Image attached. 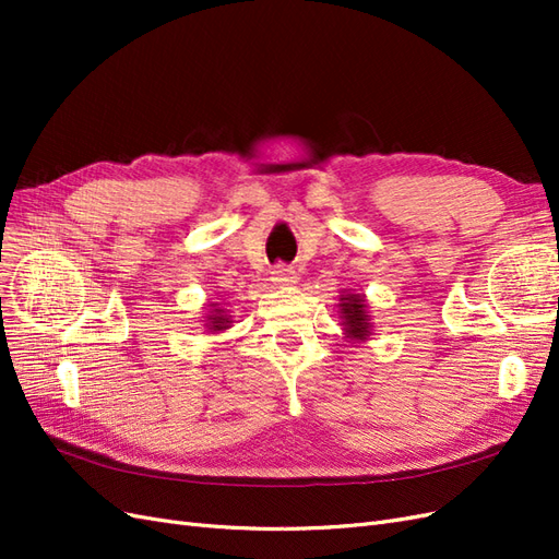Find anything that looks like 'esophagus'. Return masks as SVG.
Returning a JSON list of instances; mask_svg holds the SVG:
<instances>
[{
  "label": "esophagus",
  "mask_w": 559,
  "mask_h": 559,
  "mask_svg": "<svg viewBox=\"0 0 559 559\" xmlns=\"http://www.w3.org/2000/svg\"><path fill=\"white\" fill-rule=\"evenodd\" d=\"M273 277L275 284H280V286H284V284H292L294 282V270L292 267H286V265H275L273 267V273H270Z\"/></svg>",
  "instance_id": "34e87169"
}]
</instances>
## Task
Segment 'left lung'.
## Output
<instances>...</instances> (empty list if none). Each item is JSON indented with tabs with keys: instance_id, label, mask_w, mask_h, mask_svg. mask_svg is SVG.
<instances>
[{
	"instance_id": "1",
	"label": "left lung",
	"mask_w": 559,
	"mask_h": 559,
	"mask_svg": "<svg viewBox=\"0 0 559 559\" xmlns=\"http://www.w3.org/2000/svg\"><path fill=\"white\" fill-rule=\"evenodd\" d=\"M341 317L349 341H366L370 335V317L366 312V298L359 294H347L341 298Z\"/></svg>"
}]
</instances>
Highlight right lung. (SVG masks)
Here are the masks:
<instances>
[{"instance_id": "obj_1", "label": "right lung", "mask_w": 559, "mask_h": 559, "mask_svg": "<svg viewBox=\"0 0 559 559\" xmlns=\"http://www.w3.org/2000/svg\"><path fill=\"white\" fill-rule=\"evenodd\" d=\"M210 308H214L210 314H207V329L212 333H218V331H226L230 326V317L216 306V302H212Z\"/></svg>"}]
</instances>
